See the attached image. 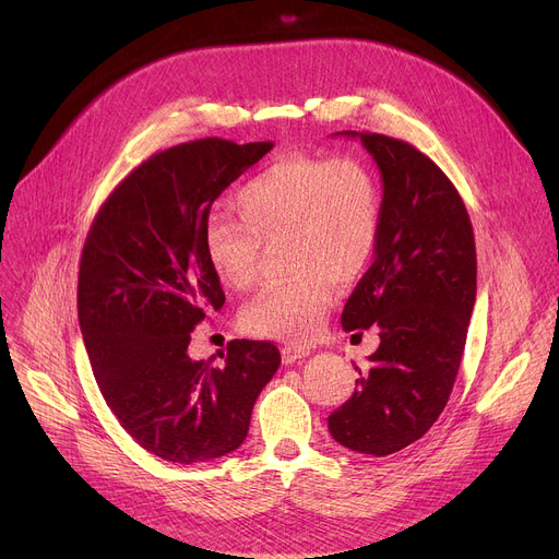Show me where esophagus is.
Segmentation results:
<instances>
[{"label": "esophagus", "mask_w": 559, "mask_h": 559, "mask_svg": "<svg viewBox=\"0 0 559 559\" xmlns=\"http://www.w3.org/2000/svg\"><path fill=\"white\" fill-rule=\"evenodd\" d=\"M305 356H309V347H305V345H285L283 347V362L285 365H294V362L302 360Z\"/></svg>", "instance_id": "esophagus-1"}]
</instances>
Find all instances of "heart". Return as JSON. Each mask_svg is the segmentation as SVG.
<instances>
[{"instance_id": "1", "label": "heart", "mask_w": 559, "mask_h": 559, "mask_svg": "<svg viewBox=\"0 0 559 559\" xmlns=\"http://www.w3.org/2000/svg\"><path fill=\"white\" fill-rule=\"evenodd\" d=\"M229 216H210L203 257L218 283H257L261 248L285 241L292 278L263 289L241 311L246 332L305 343L321 334L338 283L369 267L382 227V192L358 158L289 154L257 173L234 197Z\"/></svg>"}]
</instances>
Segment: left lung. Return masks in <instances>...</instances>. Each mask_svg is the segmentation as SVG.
Here are the masks:
<instances>
[{
	"mask_svg": "<svg viewBox=\"0 0 559 559\" xmlns=\"http://www.w3.org/2000/svg\"><path fill=\"white\" fill-rule=\"evenodd\" d=\"M360 139L382 179V227L371 267L352 292L345 332L378 328L380 345L328 427L343 447L389 455L442 414L462 360L477 261L468 212L447 175L407 141Z\"/></svg>",
	"mask_w": 559,
	"mask_h": 559,
	"instance_id": "obj_1",
	"label": "left lung"
}]
</instances>
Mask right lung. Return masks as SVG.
Wrapping results in <instances>:
<instances>
[{
	"mask_svg": "<svg viewBox=\"0 0 559 559\" xmlns=\"http://www.w3.org/2000/svg\"><path fill=\"white\" fill-rule=\"evenodd\" d=\"M272 147L210 136L158 152L86 236L76 311L95 380L121 427L162 460L197 464L241 447L281 365L263 341L227 343L218 365L188 356L194 328L225 302L203 257L210 207Z\"/></svg>",
	"mask_w": 559,
	"mask_h": 559,
	"instance_id": "1",
	"label": "right lung"
}]
</instances>
